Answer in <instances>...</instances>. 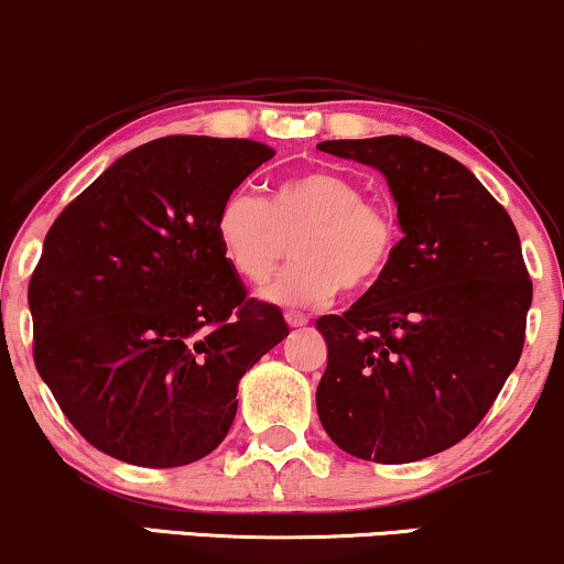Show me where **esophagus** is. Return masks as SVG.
<instances>
[{
	"label": "esophagus",
	"instance_id": "esophagus-1",
	"mask_svg": "<svg viewBox=\"0 0 564 564\" xmlns=\"http://www.w3.org/2000/svg\"><path fill=\"white\" fill-rule=\"evenodd\" d=\"M284 322L293 326V329H297V326L308 324V316L301 314V311H288V314H284Z\"/></svg>",
	"mask_w": 564,
	"mask_h": 564
}]
</instances>
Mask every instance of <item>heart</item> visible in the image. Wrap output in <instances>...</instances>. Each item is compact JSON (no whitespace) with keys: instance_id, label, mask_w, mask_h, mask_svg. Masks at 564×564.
I'll return each mask as SVG.
<instances>
[{"instance_id":"heart-1","label":"heart","mask_w":564,"mask_h":564,"mask_svg":"<svg viewBox=\"0 0 564 564\" xmlns=\"http://www.w3.org/2000/svg\"><path fill=\"white\" fill-rule=\"evenodd\" d=\"M295 261L263 290L288 308L326 303L339 288H371L389 269L400 246V225L387 204L364 198L358 180L332 170H311L274 185L267 204L232 191L214 217L221 259L246 282H267L288 253Z\"/></svg>"}]
</instances>
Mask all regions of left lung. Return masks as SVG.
Masks as SVG:
<instances>
[{"label": "left lung", "instance_id": "8db88e82", "mask_svg": "<svg viewBox=\"0 0 564 564\" xmlns=\"http://www.w3.org/2000/svg\"><path fill=\"white\" fill-rule=\"evenodd\" d=\"M318 149L379 170L402 229L366 295L316 322L318 419L360 460H423L481 423L523 352L533 284L518 229L468 166L413 138Z\"/></svg>", "mask_w": 564, "mask_h": 564}]
</instances>
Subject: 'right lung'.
I'll list each match as a JSON object with an SVG mask.
<instances>
[{"mask_svg": "<svg viewBox=\"0 0 564 564\" xmlns=\"http://www.w3.org/2000/svg\"><path fill=\"white\" fill-rule=\"evenodd\" d=\"M274 156L246 138L166 135L96 177L46 232L33 360L96 449L177 468L217 449L242 373L290 335L221 259L214 217Z\"/></svg>", "mask_w": 564, "mask_h": 564, "instance_id": "obj_1", "label": "right lung"}]
</instances>
